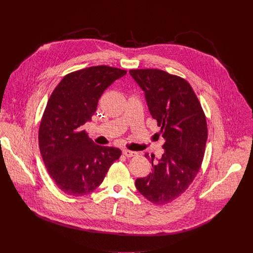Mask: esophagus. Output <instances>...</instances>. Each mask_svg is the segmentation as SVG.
<instances>
[{
	"mask_svg": "<svg viewBox=\"0 0 253 253\" xmlns=\"http://www.w3.org/2000/svg\"><path fill=\"white\" fill-rule=\"evenodd\" d=\"M123 155H125L126 157H128V158H130V157H134V156H136L137 155V153L136 152H133V151H130V150H127V149H124L123 151Z\"/></svg>",
	"mask_w": 253,
	"mask_h": 253,
	"instance_id": "obj_1",
	"label": "esophagus"
}]
</instances>
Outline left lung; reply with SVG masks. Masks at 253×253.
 <instances>
[{"label": "left lung", "instance_id": "left-lung-1", "mask_svg": "<svg viewBox=\"0 0 253 253\" xmlns=\"http://www.w3.org/2000/svg\"><path fill=\"white\" fill-rule=\"evenodd\" d=\"M130 75L145 92L150 114L165 139L152 173L135 181L138 191L157 205L179 197L197 175L205 152L207 123L201 104L183 78L159 69H132Z\"/></svg>", "mask_w": 253, "mask_h": 253}]
</instances>
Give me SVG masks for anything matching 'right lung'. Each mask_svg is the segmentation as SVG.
I'll use <instances>...</instances> for the list:
<instances>
[{"label":"right lung","instance_id":"add662e5","mask_svg":"<svg viewBox=\"0 0 253 253\" xmlns=\"http://www.w3.org/2000/svg\"><path fill=\"white\" fill-rule=\"evenodd\" d=\"M126 70L93 66L67 74L51 94L39 127V147L46 169L66 194L93 192L121 150L100 146L83 125L91 120L103 92Z\"/></svg>","mask_w":253,"mask_h":253}]
</instances>
